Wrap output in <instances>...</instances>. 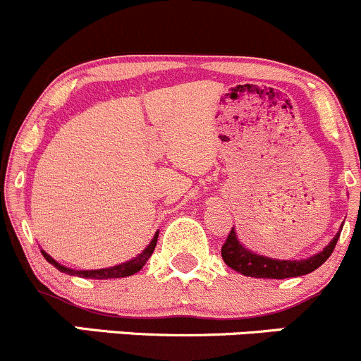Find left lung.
<instances>
[{
  "instance_id": "left-lung-1",
  "label": "left lung",
  "mask_w": 361,
  "mask_h": 361,
  "mask_svg": "<svg viewBox=\"0 0 361 361\" xmlns=\"http://www.w3.org/2000/svg\"><path fill=\"white\" fill-rule=\"evenodd\" d=\"M342 231V225H341ZM341 231L337 232L336 238L329 243L322 251L309 258H300V260H278V258L264 257V255L253 253V251L245 248L243 243L239 241L235 228L232 227L227 241L221 246V258L225 264L234 271L241 272L243 276L250 278H262V279H285V278H297V276L309 274L316 271L326 258L332 255L336 248Z\"/></svg>"
}]
</instances>
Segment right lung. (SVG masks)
Masks as SVG:
<instances>
[{"instance_id": "right-lung-1", "label": "right lung", "mask_w": 361, "mask_h": 361, "mask_svg": "<svg viewBox=\"0 0 361 361\" xmlns=\"http://www.w3.org/2000/svg\"><path fill=\"white\" fill-rule=\"evenodd\" d=\"M157 238H159V231L155 232L154 239L150 241V245L147 246L140 255H136L130 260L123 262V264L113 265V267H106V269H94V271H76V269H69L66 265H61L59 262L54 260L47 251L42 250V255L45 257V260L49 264H52L57 271L64 272V274L69 276H78V278H87V279H115V278H127V276H133L136 272H140L143 269V265L147 264L148 258L152 257L154 253L155 246H157Z\"/></svg>"}]
</instances>
